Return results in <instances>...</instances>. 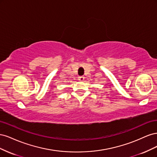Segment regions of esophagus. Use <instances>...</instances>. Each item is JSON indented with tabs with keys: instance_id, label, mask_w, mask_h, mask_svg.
<instances>
[{
	"instance_id": "34e87169",
	"label": "esophagus",
	"mask_w": 157,
	"mask_h": 157,
	"mask_svg": "<svg viewBox=\"0 0 157 157\" xmlns=\"http://www.w3.org/2000/svg\"><path fill=\"white\" fill-rule=\"evenodd\" d=\"M78 80H79V81H83V80H84V77H83V76L79 77H78Z\"/></svg>"
}]
</instances>
